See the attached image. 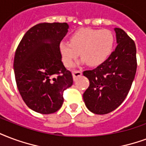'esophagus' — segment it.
Here are the masks:
<instances>
[{"label":"esophagus","instance_id":"obj_1","mask_svg":"<svg viewBox=\"0 0 146 146\" xmlns=\"http://www.w3.org/2000/svg\"><path fill=\"white\" fill-rule=\"evenodd\" d=\"M72 73H73V79L75 80V79H76L77 76H81V75H82V71H80V70H73V71H72Z\"/></svg>","mask_w":146,"mask_h":146}]
</instances>
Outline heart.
I'll list each match as a JSON object with an SVG mask.
<instances>
[{"label":"heart","instance_id":"1","mask_svg":"<svg viewBox=\"0 0 146 146\" xmlns=\"http://www.w3.org/2000/svg\"><path fill=\"white\" fill-rule=\"evenodd\" d=\"M114 41V34L110 30L83 28L70 35L69 42H60L59 51L66 66H70L79 53L88 66H97L110 56Z\"/></svg>","mask_w":146,"mask_h":146}]
</instances>
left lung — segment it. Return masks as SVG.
Wrapping results in <instances>:
<instances>
[{
	"label": "left lung",
	"mask_w": 146,
	"mask_h": 146,
	"mask_svg": "<svg viewBox=\"0 0 146 146\" xmlns=\"http://www.w3.org/2000/svg\"><path fill=\"white\" fill-rule=\"evenodd\" d=\"M117 46L108 59L92 70H86L89 87L84 92V103L90 111L105 114L118 108L127 97L137 69L136 47L121 29L115 28Z\"/></svg>",
	"instance_id": "1"
}]
</instances>
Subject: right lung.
I'll return each instance as SVG.
<instances>
[{
	"instance_id": "1",
	"label": "right lung",
	"mask_w": 146,
	"mask_h": 146,
	"mask_svg": "<svg viewBox=\"0 0 146 146\" xmlns=\"http://www.w3.org/2000/svg\"><path fill=\"white\" fill-rule=\"evenodd\" d=\"M68 29L66 22L38 24L27 31L16 49L14 71L18 91L27 106L38 113L57 111L64 90L73 83L59 51Z\"/></svg>"
}]
</instances>
